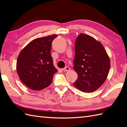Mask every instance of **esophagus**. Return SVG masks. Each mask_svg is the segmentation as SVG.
Instances as JSON below:
<instances>
[{"mask_svg":"<svg viewBox=\"0 0 127 127\" xmlns=\"http://www.w3.org/2000/svg\"><path fill=\"white\" fill-rule=\"evenodd\" d=\"M63 70H64V71H69V70H70V68H69V67H68L66 66V67H64V68H63Z\"/></svg>","mask_w":127,"mask_h":127,"instance_id":"esophagus-1","label":"esophagus"}]
</instances>
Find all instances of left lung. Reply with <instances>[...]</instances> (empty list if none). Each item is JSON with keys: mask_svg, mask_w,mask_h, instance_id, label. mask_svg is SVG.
<instances>
[{"mask_svg": "<svg viewBox=\"0 0 127 127\" xmlns=\"http://www.w3.org/2000/svg\"><path fill=\"white\" fill-rule=\"evenodd\" d=\"M73 63L78 75L73 85L84 92H94L102 86L110 67V59L102 43L82 33L76 39Z\"/></svg>", "mask_w": 127, "mask_h": 127, "instance_id": "left-lung-1", "label": "left lung"}]
</instances>
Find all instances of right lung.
I'll return each mask as SVG.
<instances>
[{
	"instance_id": "1",
	"label": "right lung",
	"mask_w": 127,
	"mask_h": 127,
	"mask_svg": "<svg viewBox=\"0 0 127 127\" xmlns=\"http://www.w3.org/2000/svg\"><path fill=\"white\" fill-rule=\"evenodd\" d=\"M57 36L36 38L19 53L17 71L22 83L30 89L38 91L48 87L58 72L50 53L52 41Z\"/></svg>"
}]
</instances>
